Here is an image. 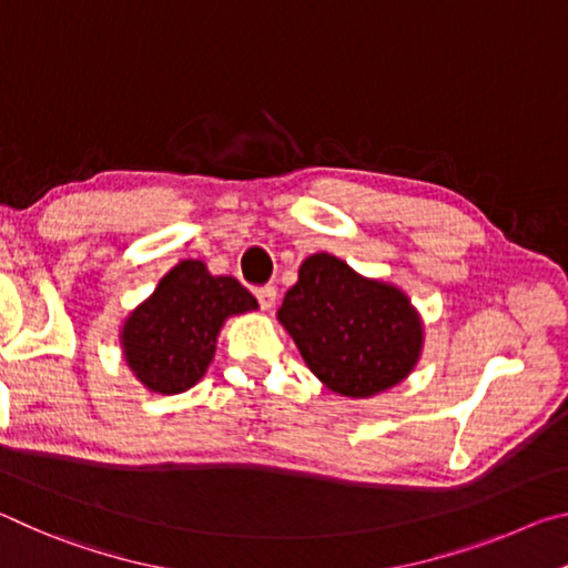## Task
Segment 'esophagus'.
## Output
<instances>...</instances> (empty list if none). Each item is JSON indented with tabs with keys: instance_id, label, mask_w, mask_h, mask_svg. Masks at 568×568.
I'll list each match as a JSON object with an SVG mask.
<instances>
[{
	"instance_id": "34e87169",
	"label": "esophagus",
	"mask_w": 568,
	"mask_h": 568,
	"mask_svg": "<svg viewBox=\"0 0 568 568\" xmlns=\"http://www.w3.org/2000/svg\"><path fill=\"white\" fill-rule=\"evenodd\" d=\"M255 297H257V303H261L263 311H271V307L275 305V297H277L275 285H261V287H255Z\"/></svg>"
}]
</instances>
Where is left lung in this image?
<instances>
[{
	"mask_svg": "<svg viewBox=\"0 0 568 568\" xmlns=\"http://www.w3.org/2000/svg\"><path fill=\"white\" fill-rule=\"evenodd\" d=\"M277 321L307 368L341 396L368 398L393 388L420 355L423 331L408 297L328 253L301 265Z\"/></svg>",
	"mask_w": 568,
	"mask_h": 568,
	"instance_id": "8db88e82",
	"label": "left lung"
}]
</instances>
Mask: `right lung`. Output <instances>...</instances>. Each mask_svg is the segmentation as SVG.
I'll return each mask as SVG.
<instances>
[{
	"instance_id": "1",
	"label": "right lung",
	"mask_w": 568,
	"mask_h": 568,
	"mask_svg": "<svg viewBox=\"0 0 568 568\" xmlns=\"http://www.w3.org/2000/svg\"><path fill=\"white\" fill-rule=\"evenodd\" d=\"M257 301L230 275L182 261L162 277L122 328L130 368L150 390L182 393L205 376L227 315L255 311Z\"/></svg>"
}]
</instances>
